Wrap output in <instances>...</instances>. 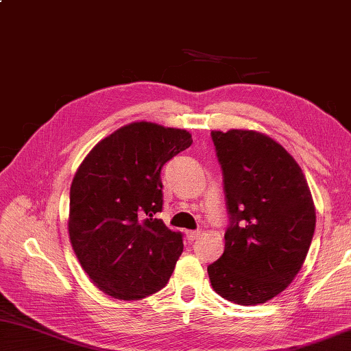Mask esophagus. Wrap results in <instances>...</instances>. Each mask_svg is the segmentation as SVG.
<instances>
[{
  "label": "esophagus",
  "instance_id": "esophagus-1",
  "mask_svg": "<svg viewBox=\"0 0 351 351\" xmlns=\"http://www.w3.org/2000/svg\"><path fill=\"white\" fill-rule=\"evenodd\" d=\"M201 234H202L201 230H190V232L186 233V237H187L189 241H195L197 238H201Z\"/></svg>",
  "mask_w": 351,
  "mask_h": 351
}]
</instances>
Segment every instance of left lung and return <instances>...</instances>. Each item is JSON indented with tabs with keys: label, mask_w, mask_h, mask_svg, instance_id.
<instances>
[{
	"label": "left lung",
	"mask_w": 351,
	"mask_h": 351,
	"mask_svg": "<svg viewBox=\"0 0 351 351\" xmlns=\"http://www.w3.org/2000/svg\"><path fill=\"white\" fill-rule=\"evenodd\" d=\"M230 227L222 256L207 267L227 301L258 305L284 291L307 256L316 226L313 197L299 164L254 130H213Z\"/></svg>",
	"instance_id": "1"
}]
</instances>
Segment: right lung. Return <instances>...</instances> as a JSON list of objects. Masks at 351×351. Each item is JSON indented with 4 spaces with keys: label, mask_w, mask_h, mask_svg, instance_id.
<instances>
[{
    "label": "right lung",
    "mask_w": 351,
    "mask_h": 351,
    "mask_svg": "<svg viewBox=\"0 0 351 351\" xmlns=\"http://www.w3.org/2000/svg\"><path fill=\"white\" fill-rule=\"evenodd\" d=\"M184 129L127 124L95 145L70 186L69 238L101 291L136 301L159 291L182 253V234L165 227L162 165L192 145Z\"/></svg>",
    "instance_id": "right-lung-1"
}]
</instances>
